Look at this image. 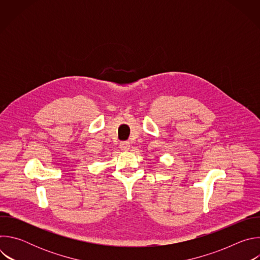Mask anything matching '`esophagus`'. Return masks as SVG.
<instances>
[{"label": "esophagus", "instance_id": "1", "mask_svg": "<svg viewBox=\"0 0 260 260\" xmlns=\"http://www.w3.org/2000/svg\"><path fill=\"white\" fill-rule=\"evenodd\" d=\"M120 148H121V150H123V151H127L128 149H129V142H127V141H123V142H121L120 143Z\"/></svg>", "mask_w": 260, "mask_h": 260}]
</instances>
